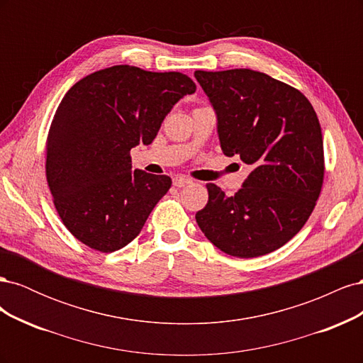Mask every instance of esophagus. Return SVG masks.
Wrapping results in <instances>:
<instances>
[{
	"label": "esophagus",
	"instance_id": "34e87169",
	"mask_svg": "<svg viewBox=\"0 0 363 363\" xmlns=\"http://www.w3.org/2000/svg\"><path fill=\"white\" fill-rule=\"evenodd\" d=\"M189 183H192V180L188 179V177H184V175H180V177H175V179L172 180V184L177 186V188H183V186L189 184Z\"/></svg>",
	"mask_w": 363,
	"mask_h": 363
}]
</instances>
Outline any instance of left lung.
<instances>
[{"mask_svg":"<svg viewBox=\"0 0 363 363\" xmlns=\"http://www.w3.org/2000/svg\"><path fill=\"white\" fill-rule=\"evenodd\" d=\"M211 100L225 156L252 169L233 196L207 183L196 224L225 255L259 257L283 247L313 212L324 182L318 116L295 87L251 69L195 71Z\"/></svg>","mask_w":363,"mask_h":363,"instance_id":"left-lung-1","label":"left lung"}]
</instances>
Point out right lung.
<instances>
[{"label":"right lung","instance_id":"obj_1","mask_svg":"<svg viewBox=\"0 0 363 363\" xmlns=\"http://www.w3.org/2000/svg\"><path fill=\"white\" fill-rule=\"evenodd\" d=\"M195 89L182 72L116 65L65 94L48 131L45 174L54 207L75 239L112 252L140 233L172 182L131 171L130 150L151 144L172 106Z\"/></svg>","mask_w":363,"mask_h":363}]
</instances>
